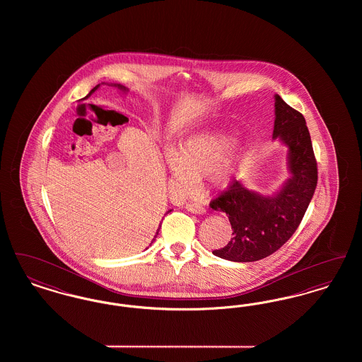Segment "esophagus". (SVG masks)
<instances>
[{
    "mask_svg": "<svg viewBox=\"0 0 362 362\" xmlns=\"http://www.w3.org/2000/svg\"><path fill=\"white\" fill-rule=\"evenodd\" d=\"M186 209L191 211V213H195V214H204L206 210H205V207L202 206V205H199V204H195V202H189V204H186Z\"/></svg>",
    "mask_w": 362,
    "mask_h": 362,
    "instance_id": "obj_1",
    "label": "esophagus"
}]
</instances>
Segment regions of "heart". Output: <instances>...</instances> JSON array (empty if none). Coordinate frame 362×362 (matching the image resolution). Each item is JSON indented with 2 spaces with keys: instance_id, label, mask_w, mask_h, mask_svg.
Segmentation results:
<instances>
[{
  "instance_id": "obj_1",
  "label": "heart",
  "mask_w": 362,
  "mask_h": 362,
  "mask_svg": "<svg viewBox=\"0 0 362 362\" xmlns=\"http://www.w3.org/2000/svg\"><path fill=\"white\" fill-rule=\"evenodd\" d=\"M235 141L224 133H204L186 139L175 155L168 156L176 189H191L198 179L206 175L214 186L228 185L241 160V152L227 156L235 146Z\"/></svg>"
}]
</instances>
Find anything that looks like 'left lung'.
I'll return each instance as SVG.
<instances>
[{
	"label": "left lung",
	"mask_w": 362,
	"mask_h": 362,
	"mask_svg": "<svg viewBox=\"0 0 362 362\" xmlns=\"http://www.w3.org/2000/svg\"><path fill=\"white\" fill-rule=\"evenodd\" d=\"M273 137L289 148L292 177L276 197H262L239 180L210 201V207L226 213L232 225L230 241L213 254L233 262H255L278 251L301 223L317 185V163L310 132L301 112L276 95Z\"/></svg>",
	"instance_id": "left-lung-1"
}]
</instances>
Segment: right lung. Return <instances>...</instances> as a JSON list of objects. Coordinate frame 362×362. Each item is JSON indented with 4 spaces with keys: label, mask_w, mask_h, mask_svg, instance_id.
Here are the masks:
<instances>
[{
    "label": "right lung",
    "mask_w": 362,
    "mask_h": 362,
    "mask_svg": "<svg viewBox=\"0 0 362 362\" xmlns=\"http://www.w3.org/2000/svg\"><path fill=\"white\" fill-rule=\"evenodd\" d=\"M98 86H95V88H93V89H92V90H90V92H89V95H90V93H92V92H93V90H95V89H98ZM119 86V88H121V89H126V88H124V86ZM160 226H161V225H160ZM157 233H158V229H157V232H156V235H157Z\"/></svg>",
    "instance_id": "right-lung-1"
}]
</instances>
